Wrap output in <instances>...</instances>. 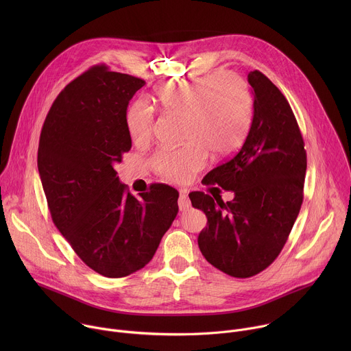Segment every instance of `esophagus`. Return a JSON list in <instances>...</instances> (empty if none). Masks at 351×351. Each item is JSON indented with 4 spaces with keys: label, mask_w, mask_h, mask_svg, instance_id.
<instances>
[{
    "label": "esophagus",
    "mask_w": 351,
    "mask_h": 351,
    "mask_svg": "<svg viewBox=\"0 0 351 351\" xmlns=\"http://www.w3.org/2000/svg\"><path fill=\"white\" fill-rule=\"evenodd\" d=\"M178 204H179V210H180V211L189 210V207H190V199H189V197H187V191H186V190H180Z\"/></svg>",
    "instance_id": "obj_1"
}]
</instances>
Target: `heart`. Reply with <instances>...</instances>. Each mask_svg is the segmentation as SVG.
<instances>
[{
    "instance_id": "obj_1",
    "label": "heart",
    "mask_w": 351,
    "mask_h": 351,
    "mask_svg": "<svg viewBox=\"0 0 351 351\" xmlns=\"http://www.w3.org/2000/svg\"><path fill=\"white\" fill-rule=\"evenodd\" d=\"M161 107L183 115L184 145L161 148L152 164L164 178L186 182L207 164L208 149L226 156L240 144L252 115V97L245 83L230 72H218L187 80H168L156 90ZM128 129L136 143L153 136V110L143 99L133 103L126 115Z\"/></svg>"
}]
</instances>
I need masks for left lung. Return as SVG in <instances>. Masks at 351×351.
<instances>
[{"mask_svg": "<svg viewBox=\"0 0 351 351\" xmlns=\"http://www.w3.org/2000/svg\"><path fill=\"white\" fill-rule=\"evenodd\" d=\"M253 119L239 152L210 171L204 184L232 190V202L203 191L189 194L207 217L198 234L206 260L234 278L268 268L282 252L303 204L307 154L295 117L280 90L250 72Z\"/></svg>", "mask_w": 351, "mask_h": 351, "instance_id": "left-lung-1", "label": "left lung"}]
</instances>
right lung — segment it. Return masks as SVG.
<instances>
[{
    "label": "right lung",
    "mask_w": 351,
    "mask_h": 351,
    "mask_svg": "<svg viewBox=\"0 0 351 351\" xmlns=\"http://www.w3.org/2000/svg\"><path fill=\"white\" fill-rule=\"evenodd\" d=\"M144 80L97 65L71 82L44 121L37 167L53 222L97 274L123 278L154 257L178 215L176 189L134 197L114 165L132 147L129 101Z\"/></svg>",
    "instance_id": "right-lung-1"
}]
</instances>
